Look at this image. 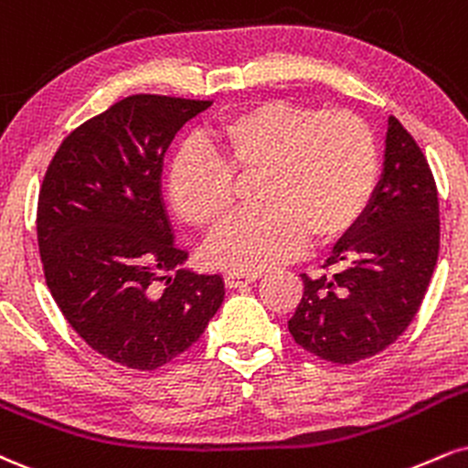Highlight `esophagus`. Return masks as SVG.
I'll return each mask as SVG.
<instances>
[{
	"label": "esophagus",
	"instance_id": "esophagus-1",
	"mask_svg": "<svg viewBox=\"0 0 468 468\" xmlns=\"http://www.w3.org/2000/svg\"><path fill=\"white\" fill-rule=\"evenodd\" d=\"M259 277H261V272H235L233 270L224 277V283H227V288H241V285H249Z\"/></svg>",
	"mask_w": 468,
	"mask_h": 468
}]
</instances>
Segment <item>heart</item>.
<instances>
[{
  "instance_id": "1",
  "label": "heart",
  "mask_w": 468,
  "mask_h": 468,
  "mask_svg": "<svg viewBox=\"0 0 468 468\" xmlns=\"http://www.w3.org/2000/svg\"><path fill=\"white\" fill-rule=\"evenodd\" d=\"M252 178V211L209 241L218 268L261 270L312 241L346 233L373 200L379 176L375 134L351 111H318L268 100L230 112L205 145H189L167 178L172 207L213 230L233 211L235 177Z\"/></svg>"
}]
</instances>
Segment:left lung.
<instances>
[{
	"instance_id": "obj_1",
	"label": "left lung",
	"mask_w": 468,
	"mask_h": 468,
	"mask_svg": "<svg viewBox=\"0 0 468 468\" xmlns=\"http://www.w3.org/2000/svg\"><path fill=\"white\" fill-rule=\"evenodd\" d=\"M438 189L423 150L388 117L384 174L364 216L326 259L301 274L290 318L298 346L331 364H356L388 348L412 323L441 249Z\"/></svg>"
}]
</instances>
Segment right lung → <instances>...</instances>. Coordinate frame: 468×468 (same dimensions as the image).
<instances>
[{"label": "right lung", "instance_id": "obj_1", "mask_svg": "<svg viewBox=\"0 0 468 468\" xmlns=\"http://www.w3.org/2000/svg\"><path fill=\"white\" fill-rule=\"evenodd\" d=\"M209 104L128 95L67 134L38 191L45 283L73 331L126 368L183 356L224 301L219 274L180 268L161 200L167 145Z\"/></svg>", "mask_w": 468, "mask_h": 468}]
</instances>
